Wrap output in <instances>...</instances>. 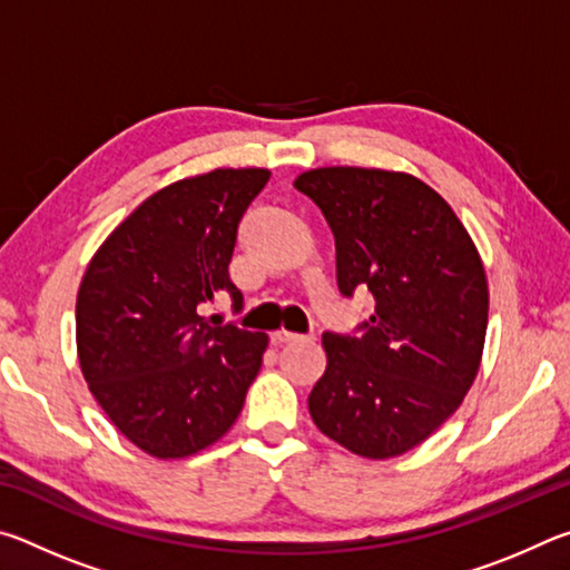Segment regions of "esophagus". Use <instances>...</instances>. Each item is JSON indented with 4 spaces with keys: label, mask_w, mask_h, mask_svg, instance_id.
I'll return each mask as SVG.
<instances>
[{
    "label": "esophagus",
    "mask_w": 570,
    "mask_h": 570,
    "mask_svg": "<svg viewBox=\"0 0 570 570\" xmlns=\"http://www.w3.org/2000/svg\"><path fill=\"white\" fill-rule=\"evenodd\" d=\"M304 334H294V332H286V330H278L274 332V342L278 344H286V342H302Z\"/></svg>",
    "instance_id": "obj_1"
}]
</instances>
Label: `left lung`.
<instances>
[{
    "label": "left lung",
    "instance_id": "1",
    "mask_svg": "<svg viewBox=\"0 0 570 570\" xmlns=\"http://www.w3.org/2000/svg\"><path fill=\"white\" fill-rule=\"evenodd\" d=\"M294 186L332 228L340 292L374 296L362 336L324 334L326 372L308 414L354 455L397 458L428 440L478 377L485 268L448 200L410 173L332 166Z\"/></svg>",
    "mask_w": 570,
    "mask_h": 570
}]
</instances>
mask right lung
Masks as SVG:
<instances>
[{
  "mask_svg": "<svg viewBox=\"0 0 570 570\" xmlns=\"http://www.w3.org/2000/svg\"><path fill=\"white\" fill-rule=\"evenodd\" d=\"M266 168H216L153 193L95 250L77 292V356L92 397L135 448L196 455L234 428L268 336L210 324L228 292L238 220Z\"/></svg>",
  "mask_w": 570,
  "mask_h": 570,
  "instance_id": "right-lung-1",
  "label": "right lung"
}]
</instances>
